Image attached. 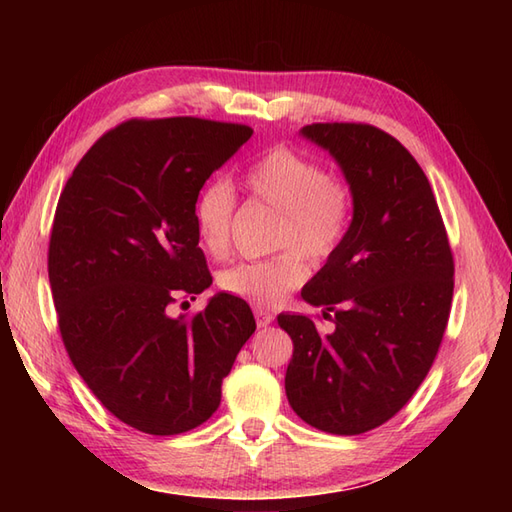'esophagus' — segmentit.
I'll return each mask as SVG.
<instances>
[{
	"instance_id": "obj_1",
	"label": "esophagus",
	"mask_w": 512,
	"mask_h": 512,
	"mask_svg": "<svg viewBox=\"0 0 512 512\" xmlns=\"http://www.w3.org/2000/svg\"><path fill=\"white\" fill-rule=\"evenodd\" d=\"M273 319H275L273 310H268L264 306H255V321H257L259 328H266L268 323H273Z\"/></svg>"
}]
</instances>
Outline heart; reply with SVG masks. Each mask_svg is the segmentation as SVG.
<instances>
[{"label": "heart", "instance_id": "1", "mask_svg": "<svg viewBox=\"0 0 512 512\" xmlns=\"http://www.w3.org/2000/svg\"><path fill=\"white\" fill-rule=\"evenodd\" d=\"M242 184L250 198L279 213L273 246L284 250L224 268L217 286L226 295L253 303H277L306 279L303 255L319 262L343 244L354 220V189L321 160L286 145L250 162L242 171ZM235 211L237 195L224 180L204 184L195 198V228L211 257H224L231 246Z\"/></svg>", "mask_w": 512, "mask_h": 512}]
</instances>
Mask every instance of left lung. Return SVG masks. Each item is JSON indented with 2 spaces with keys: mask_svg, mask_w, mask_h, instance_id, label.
Returning a JSON list of instances; mask_svg holds the SVG:
<instances>
[{
  "mask_svg": "<svg viewBox=\"0 0 512 512\" xmlns=\"http://www.w3.org/2000/svg\"><path fill=\"white\" fill-rule=\"evenodd\" d=\"M303 136L330 149L354 189V220L301 297L325 306L332 332L279 314L295 352L290 407L336 436L372 431L407 405L447 330L453 250L424 171L394 136L367 123H312Z\"/></svg>",
  "mask_w": 512,
  "mask_h": 512,
  "instance_id": "8db88e82",
  "label": "left lung"
}]
</instances>
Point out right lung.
Returning <instances> with one entry per match:
<instances>
[{
  "instance_id": "add662e5",
  "label": "right lung",
  "mask_w": 512,
  "mask_h": 512,
  "mask_svg": "<svg viewBox=\"0 0 512 512\" xmlns=\"http://www.w3.org/2000/svg\"><path fill=\"white\" fill-rule=\"evenodd\" d=\"M250 136L209 118H129L81 158L54 211L48 277L65 352L112 416L151 436L213 416L257 328L226 292L169 314L211 286L195 198Z\"/></svg>"
}]
</instances>
